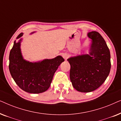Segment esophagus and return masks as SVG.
<instances>
[{
  "mask_svg": "<svg viewBox=\"0 0 121 121\" xmlns=\"http://www.w3.org/2000/svg\"><path fill=\"white\" fill-rule=\"evenodd\" d=\"M62 57H63V58L65 59V60H67V59H68V57H69V56L67 53H65L62 54Z\"/></svg>",
  "mask_w": 121,
  "mask_h": 121,
  "instance_id": "obj_1",
  "label": "esophagus"
}]
</instances>
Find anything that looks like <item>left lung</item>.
Here are the masks:
<instances>
[{
  "instance_id": "left-lung-1",
  "label": "left lung",
  "mask_w": 121,
  "mask_h": 121,
  "mask_svg": "<svg viewBox=\"0 0 121 121\" xmlns=\"http://www.w3.org/2000/svg\"><path fill=\"white\" fill-rule=\"evenodd\" d=\"M92 39L89 54L67 59L70 65V79L74 88L89 92L99 88L108 77L111 69L110 52L105 39L99 32L87 34Z\"/></svg>"
}]
</instances>
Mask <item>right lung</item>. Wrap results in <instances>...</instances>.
<instances>
[{
	"label": "right lung",
	"mask_w": 121,
	"mask_h": 121,
	"mask_svg": "<svg viewBox=\"0 0 121 121\" xmlns=\"http://www.w3.org/2000/svg\"><path fill=\"white\" fill-rule=\"evenodd\" d=\"M32 34V33H31ZM20 34L16 39L23 35ZM14 41L9 54V68L11 75L16 84L25 91L39 94L47 90L58 68L64 59L58 56L51 59H44L32 63L23 58L21 52L20 43Z\"/></svg>",
	"instance_id": "add662e5"
}]
</instances>
